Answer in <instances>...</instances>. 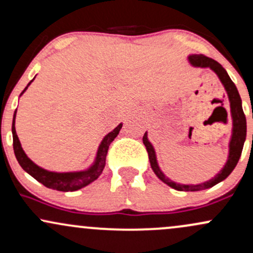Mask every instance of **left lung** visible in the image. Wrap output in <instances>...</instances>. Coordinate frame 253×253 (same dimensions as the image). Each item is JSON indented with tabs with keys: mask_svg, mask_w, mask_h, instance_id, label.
<instances>
[{
	"mask_svg": "<svg viewBox=\"0 0 253 253\" xmlns=\"http://www.w3.org/2000/svg\"><path fill=\"white\" fill-rule=\"evenodd\" d=\"M188 59H189L191 65L195 66V68L211 69V70L217 75V77L220 78L223 86H225L226 91H227L229 106H231V117L232 121H233V128H232V136L231 140H229L228 159L227 162H226L225 167L222 168V170L220 171L216 176H214L213 178L207 182L200 183V184H179V183H176L171 181L170 178H168V177L162 172V170L159 169L158 163H157L155 149H153L152 144H151L149 139H147L146 132H145V134L143 136V143L145 146H146L147 153H149L151 168H152L153 172L156 173L157 177H158L161 181H163L165 184H168L169 187L179 191H200L203 189H208V188L213 187V185L223 181V179L233 171L234 168H236L238 161H239L240 156H242L243 146L246 139V118L242 107V98H240L239 92H238L236 84L232 82V80L229 78L228 74L226 72L225 69H223L216 60L211 59L210 57L203 56V54H191V56L188 57Z\"/></svg>",
	"mask_w": 253,
	"mask_h": 253,
	"instance_id": "1",
	"label": "left lung"
}]
</instances>
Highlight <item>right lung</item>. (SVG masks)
I'll use <instances>...</instances> for the list:
<instances>
[{"label": "right lung", "instance_id": "add662e5", "mask_svg": "<svg viewBox=\"0 0 253 253\" xmlns=\"http://www.w3.org/2000/svg\"><path fill=\"white\" fill-rule=\"evenodd\" d=\"M33 80L28 83V85L33 82ZM28 85L26 86L21 94H24L26 89L28 88ZM15 117H16V110L15 113H14L13 125H11V133H13L14 153H15L17 162H19V164L21 165L22 169H24L27 173H30L33 178H36L38 182H40L42 184L45 185V187L51 188V189H54V190H59V191L78 190L98 178V176L102 173L104 165H106V157H107V152H108L109 145L115 138H117L119 132H120L121 127H123V124H120L119 126L115 127L112 132H109L108 134L104 136L103 140L101 141L100 146H98L95 163L92 164L88 170L78 171V172H52V171H47L42 169V168L38 167L37 164H34L33 162L28 158L27 155H26L25 151L22 150L21 144H20V140L19 138H17L16 130H15Z\"/></svg>", "mask_w": 253, "mask_h": 253}]
</instances>
